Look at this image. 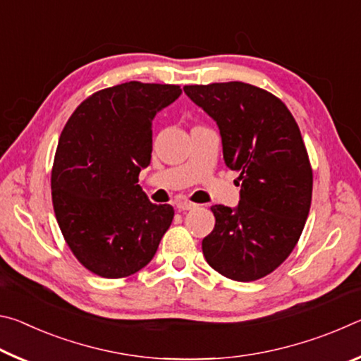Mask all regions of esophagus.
Wrapping results in <instances>:
<instances>
[{"label": "esophagus", "instance_id": "obj_1", "mask_svg": "<svg viewBox=\"0 0 361 361\" xmlns=\"http://www.w3.org/2000/svg\"><path fill=\"white\" fill-rule=\"evenodd\" d=\"M195 207H197V205L191 202V200H178V202H176V209H178L180 212L192 210V209H195Z\"/></svg>", "mask_w": 361, "mask_h": 361}]
</instances>
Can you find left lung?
<instances>
[{
    "label": "left lung",
    "instance_id": "1",
    "mask_svg": "<svg viewBox=\"0 0 361 361\" xmlns=\"http://www.w3.org/2000/svg\"><path fill=\"white\" fill-rule=\"evenodd\" d=\"M216 121L224 162L239 172L237 209L213 205L215 228L202 240L209 264L237 282L276 271L301 237L312 200V167L295 118L267 90L240 81L185 85Z\"/></svg>",
    "mask_w": 361,
    "mask_h": 361
}]
</instances>
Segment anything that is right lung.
Listing matches in <instances>:
<instances>
[{
  "label": "right lung",
  "instance_id": "obj_1",
  "mask_svg": "<svg viewBox=\"0 0 361 361\" xmlns=\"http://www.w3.org/2000/svg\"><path fill=\"white\" fill-rule=\"evenodd\" d=\"M181 94L175 84L130 81L87 97L60 133L52 205L66 245L95 276L122 279L156 255L173 219L151 204L140 170L152 151V119Z\"/></svg>",
  "mask_w": 361,
  "mask_h": 361
}]
</instances>
